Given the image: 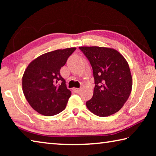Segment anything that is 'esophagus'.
I'll return each mask as SVG.
<instances>
[{
	"mask_svg": "<svg viewBox=\"0 0 156 156\" xmlns=\"http://www.w3.org/2000/svg\"><path fill=\"white\" fill-rule=\"evenodd\" d=\"M74 90L76 91V93H80V91L81 90V89H79V88H76L74 89Z\"/></svg>",
	"mask_w": 156,
	"mask_h": 156,
	"instance_id": "esophagus-1",
	"label": "esophagus"
}]
</instances>
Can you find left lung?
I'll return each mask as SVG.
<instances>
[{
  "mask_svg": "<svg viewBox=\"0 0 156 156\" xmlns=\"http://www.w3.org/2000/svg\"><path fill=\"white\" fill-rule=\"evenodd\" d=\"M92 67L95 81L93 97L86 102L91 112L100 117L118 112L131 92V73L128 62L117 50L104 47H80Z\"/></svg>",
  "mask_w": 156,
  "mask_h": 156,
  "instance_id": "left-lung-1",
  "label": "left lung"
}]
</instances>
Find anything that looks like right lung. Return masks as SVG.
Wrapping results in <instances>:
<instances>
[{
	"instance_id": "right-lung-1",
	"label": "right lung",
	"mask_w": 156,
	"mask_h": 156,
	"mask_svg": "<svg viewBox=\"0 0 156 156\" xmlns=\"http://www.w3.org/2000/svg\"><path fill=\"white\" fill-rule=\"evenodd\" d=\"M71 47L47 52L27 66L23 76V91L29 104L45 116L58 114L65 109L72 92L67 88L60 70L72 53Z\"/></svg>"
}]
</instances>
